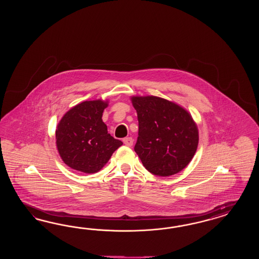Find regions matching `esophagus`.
<instances>
[{
	"label": "esophagus",
	"mask_w": 259,
	"mask_h": 259,
	"mask_svg": "<svg viewBox=\"0 0 259 259\" xmlns=\"http://www.w3.org/2000/svg\"><path fill=\"white\" fill-rule=\"evenodd\" d=\"M134 140L132 138H125V139H123V143L125 144L126 146H129V147H131L132 145H133Z\"/></svg>",
	"instance_id": "obj_1"
}]
</instances>
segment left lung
Instances as JSON below:
<instances>
[{"instance_id": "1", "label": "left lung", "mask_w": 259, "mask_h": 259, "mask_svg": "<svg viewBox=\"0 0 259 259\" xmlns=\"http://www.w3.org/2000/svg\"><path fill=\"white\" fill-rule=\"evenodd\" d=\"M139 119L135 152L153 175L169 177L190 163L198 145V130L187 110L155 96L131 98Z\"/></svg>"}]
</instances>
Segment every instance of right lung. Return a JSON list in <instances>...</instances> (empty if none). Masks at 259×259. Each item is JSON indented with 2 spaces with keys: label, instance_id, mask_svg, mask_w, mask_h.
Here are the masks:
<instances>
[{
  "label": "right lung",
  "instance_id": "obj_1",
  "mask_svg": "<svg viewBox=\"0 0 259 259\" xmlns=\"http://www.w3.org/2000/svg\"><path fill=\"white\" fill-rule=\"evenodd\" d=\"M107 101L80 102L64 114L56 129V145L63 162L85 174L99 172L122 145L102 121Z\"/></svg>",
  "mask_w": 259,
  "mask_h": 259
}]
</instances>
